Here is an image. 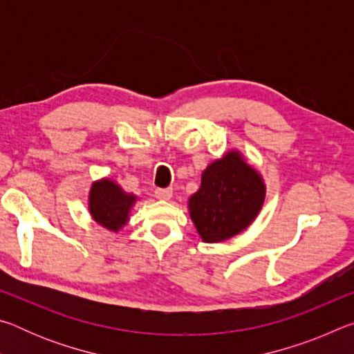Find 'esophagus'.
<instances>
[{
  "label": "esophagus",
  "mask_w": 354,
  "mask_h": 354,
  "mask_svg": "<svg viewBox=\"0 0 354 354\" xmlns=\"http://www.w3.org/2000/svg\"><path fill=\"white\" fill-rule=\"evenodd\" d=\"M173 195L171 189H156L154 190V196L158 200H170Z\"/></svg>",
  "instance_id": "esophagus-1"
}]
</instances>
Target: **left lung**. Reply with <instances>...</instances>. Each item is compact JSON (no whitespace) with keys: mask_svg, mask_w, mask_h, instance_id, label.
Wrapping results in <instances>:
<instances>
[{"mask_svg":"<svg viewBox=\"0 0 354 354\" xmlns=\"http://www.w3.org/2000/svg\"><path fill=\"white\" fill-rule=\"evenodd\" d=\"M263 200L262 176L232 149L203 171L201 187L189 198L190 218L203 241L223 242L247 230Z\"/></svg>","mask_w":354,"mask_h":354,"instance_id":"obj_1","label":"left lung"}]
</instances>
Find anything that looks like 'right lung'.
I'll return each mask as SVG.
<instances>
[{
    "label": "right lung",
    "instance_id": "1",
    "mask_svg": "<svg viewBox=\"0 0 354 354\" xmlns=\"http://www.w3.org/2000/svg\"><path fill=\"white\" fill-rule=\"evenodd\" d=\"M137 196L127 194L111 179L95 181L88 192V211L93 220L106 230L117 232L128 223L129 211Z\"/></svg>",
    "mask_w": 354,
    "mask_h": 354
}]
</instances>
